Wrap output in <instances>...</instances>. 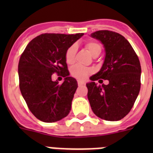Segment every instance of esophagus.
Wrapping results in <instances>:
<instances>
[{
    "mask_svg": "<svg viewBox=\"0 0 153 153\" xmlns=\"http://www.w3.org/2000/svg\"><path fill=\"white\" fill-rule=\"evenodd\" d=\"M84 82H83V81H80V80H78V86H81L84 85Z\"/></svg>",
    "mask_w": 153,
    "mask_h": 153,
    "instance_id": "1",
    "label": "esophagus"
}]
</instances>
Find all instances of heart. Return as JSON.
Segmentation results:
<instances>
[{
	"mask_svg": "<svg viewBox=\"0 0 153 153\" xmlns=\"http://www.w3.org/2000/svg\"><path fill=\"white\" fill-rule=\"evenodd\" d=\"M85 47L93 57H97L101 52V44L96 41L90 40V41H86ZM76 51L77 48L75 45L70 46L67 49L65 52V61L67 64H72L74 62ZM92 72H93V69L92 68L83 67L78 64L73 66L70 69L71 75L79 80H85Z\"/></svg>",
	"mask_w": 153,
	"mask_h": 153,
	"instance_id": "1",
	"label": "heart"
}]
</instances>
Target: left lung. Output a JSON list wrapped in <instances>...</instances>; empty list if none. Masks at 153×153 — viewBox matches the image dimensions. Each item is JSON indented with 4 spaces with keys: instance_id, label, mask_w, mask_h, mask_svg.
Segmentation results:
<instances>
[{
    "instance_id": "obj_1",
    "label": "left lung",
    "mask_w": 153,
    "mask_h": 153,
    "mask_svg": "<svg viewBox=\"0 0 153 153\" xmlns=\"http://www.w3.org/2000/svg\"><path fill=\"white\" fill-rule=\"evenodd\" d=\"M105 47L106 56L101 70L86 84L87 97L94 113L106 121H119L133 106L141 88L140 61L129 41L121 34L99 30L91 34ZM108 79L107 85L95 81Z\"/></svg>"
}]
</instances>
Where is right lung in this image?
<instances>
[{"label":"right lung","instance_id":"right-lung-1","mask_svg":"<svg viewBox=\"0 0 153 153\" xmlns=\"http://www.w3.org/2000/svg\"><path fill=\"white\" fill-rule=\"evenodd\" d=\"M83 35L41 34L21 54L18 63L20 90L29 110L40 121L55 122L70 112L78 84L69 77L65 52ZM54 73L65 78L63 84L52 81Z\"/></svg>","mask_w":153,"mask_h":153}]
</instances>
